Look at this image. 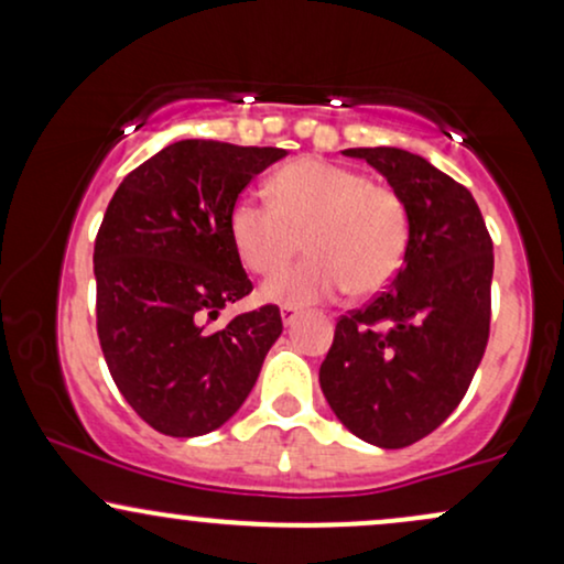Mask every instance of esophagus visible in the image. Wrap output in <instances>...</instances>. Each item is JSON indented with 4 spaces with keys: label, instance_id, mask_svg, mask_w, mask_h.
I'll list each match as a JSON object with an SVG mask.
<instances>
[{
    "label": "esophagus",
    "instance_id": "obj_1",
    "mask_svg": "<svg viewBox=\"0 0 564 564\" xmlns=\"http://www.w3.org/2000/svg\"><path fill=\"white\" fill-rule=\"evenodd\" d=\"M296 315H300V310H296V307H281V321H283V326H291V323L296 321Z\"/></svg>",
    "mask_w": 564,
    "mask_h": 564
}]
</instances>
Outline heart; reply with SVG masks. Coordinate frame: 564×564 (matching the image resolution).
I'll use <instances>...</instances> for the list:
<instances>
[{
  "mask_svg": "<svg viewBox=\"0 0 564 564\" xmlns=\"http://www.w3.org/2000/svg\"><path fill=\"white\" fill-rule=\"evenodd\" d=\"M273 204L241 196L230 238L251 273H274L301 250L311 257L262 283L264 302L307 307L349 291L377 294L398 275L408 249L405 200L390 185L323 159H302L270 180Z\"/></svg>",
  "mask_w": 564,
  "mask_h": 564,
  "instance_id": "b5f03b06",
  "label": "heart"
}]
</instances>
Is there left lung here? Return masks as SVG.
<instances>
[{
	"label": "left lung",
	"instance_id": "1",
	"mask_svg": "<svg viewBox=\"0 0 564 564\" xmlns=\"http://www.w3.org/2000/svg\"><path fill=\"white\" fill-rule=\"evenodd\" d=\"M400 193L403 268L387 291L336 323L321 390L341 424L377 448H405L456 411L490 332L494 241L456 180L400 148H347Z\"/></svg>",
	"mask_w": 564,
	"mask_h": 564
}]
</instances>
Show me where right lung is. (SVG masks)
Segmentation results:
<instances>
[{
	"mask_svg": "<svg viewBox=\"0 0 564 564\" xmlns=\"http://www.w3.org/2000/svg\"><path fill=\"white\" fill-rule=\"evenodd\" d=\"M283 148L180 140L116 187L95 241L97 336L129 405L170 437L223 426L283 332L275 304L209 328L251 291L230 209Z\"/></svg>",
	"mask_w": 564,
	"mask_h": 564,
	"instance_id": "obj_1",
	"label": "right lung"
}]
</instances>
